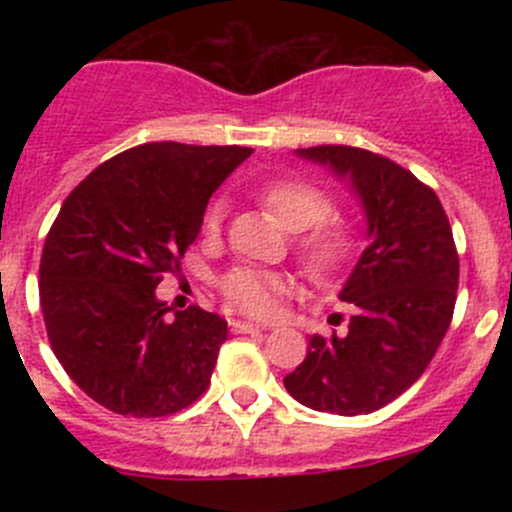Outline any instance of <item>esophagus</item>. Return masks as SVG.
<instances>
[{"mask_svg":"<svg viewBox=\"0 0 512 512\" xmlns=\"http://www.w3.org/2000/svg\"><path fill=\"white\" fill-rule=\"evenodd\" d=\"M230 329L235 334H252V332H262L265 327H260V324L245 322V319H230Z\"/></svg>","mask_w":512,"mask_h":512,"instance_id":"obj_1","label":"esophagus"}]
</instances>
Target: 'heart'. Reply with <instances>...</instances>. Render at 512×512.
<instances>
[{
  "instance_id": "obj_1",
  "label": "heart",
  "mask_w": 512,
  "mask_h": 512,
  "mask_svg": "<svg viewBox=\"0 0 512 512\" xmlns=\"http://www.w3.org/2000/svg\"><path fill=\"white\" fill-rule=\"evenodd\" d=\"M260 200L282 227L299 235L310 230L299 240V255L304 265L314 275H327L347 262L354 250V232L347 223H324L332 213V203L327 195L304 180H275L260 190ZM225 200H213L205 210L203 230L205 235H218L225 220ZM285 280L272 272L255 270V267H240L232 270L223 280V292L227 302L235 309L255 317H270L280 302V292Z\"/></svg>"
}]
</instances>
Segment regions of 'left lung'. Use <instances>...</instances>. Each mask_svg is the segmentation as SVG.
Returning a JSON list of instances; mask_svg holds the SVG:
<instances>
[{
  "label": "left lung",
  "mask_w": 512,
  "mask_h": 512,
  "mask_svg": "<svg viewBox=\"0 0 512 512\" xmlns=\"http://www.w3.org/2000/svg\"><path fill=\"white\" fill-rule=\"evenodd\" d=\"M359 200L366 250L337 297L352 304L347 334L309 337L285 376L299 404L339 416L379 411L426 371L448 332L458 255L441 200L394 160L349 146L299 148Z\"/></svg>",
  "instance_id": "left-lung-1"
}]
</instances>
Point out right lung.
Returning <instances> with one entry per match:
<instances>
[{
	"instance_id": "1",
	"label": "right lung",
	"mask_w": 512,
	"mask_h": 512,
	"mask_svg": "<svg viewBox=\"0 0 512 512\" xmlns=\"http://www.w3.org/2000/svg\"><path fill=\"white\" fill-rule=\"evenodd\" d=\"M252 156L240 146L143 143L101 163L61 205L39 265L56 359L121 416H168L210 384L227 322L158 299L195 242L208 200Z\"/></svg>"
}]
</instances>
